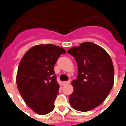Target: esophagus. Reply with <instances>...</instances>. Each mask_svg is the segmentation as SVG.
Returning <instances> with one entry per match:
<instances>
[{"mask_svg": "<svg viewBox=\"0 0 126 126\" xmlns=\"http://www.w3.org/2000/svg\"><path fill=\"white\" fill-rule=\"evenodd\" d=\"M71 83V81H70V80L67 81H64V82H63V85H66V84H68L69 83Z\"/></svg>", "mask_w": 126, "mask_h": 126, "instance_id": "34e87169", "label": "esophagus"}]
</instances>
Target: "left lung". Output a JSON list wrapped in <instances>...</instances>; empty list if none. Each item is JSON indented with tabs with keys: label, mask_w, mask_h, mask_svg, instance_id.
I'll return each mask as SVG.
<instances>
[{
	"label": "left lung",
	"mask_w": 126,
	"mask_h": 126,
	"mask_svg": "<svg viewBox=\"0 0 126 126\" xmlns=\"http://www.w3.org/2000/svg\"><path fill=\"white\" fill-rule=\"evenodd\" d=\"M67 53L75 58L78 74L72 81L70 104L76 110L87 112L105 100L114 82V69L110 57L98 45L84 42Z\"/></svg>",
	"instance_id": "obj_1"
}]
</instances>
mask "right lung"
<instances>
[{"instance_id":"obj_1","label":"right lung","mask_w":126,"mask_h":126,"mask_svg":"<svg viewBox=\"0 0 126 126\" xmlns=\"http://www.w3.org/2000/svg\"><path fill=\"white\" fill-rule=\"evenodd\" d=\"M65 50L52 44L34 46L26 52L17 69V88L28 106L40 115L54 109L59 84L54 65Z\"/></svg>"}]
</instances>
